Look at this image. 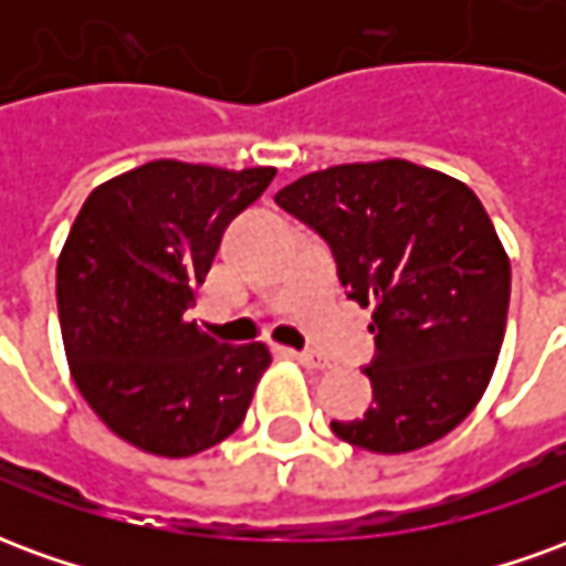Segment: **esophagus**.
<instances>
[{
  "label": "esophagus",
  "instance_id": "1",
  "mask_svg": "<svg viewBox=\"0 0 566 566\" xmlns=\"http://www.w3.org/2000/svg\"><path fill=\"white\" fill-rule=\"evenodd\" d=\"M287 357H294L296 364H303V367H312V369H327L331 364L324 360V357L312 355V352H296V348H287Z\"/></svg>",
  "mask_w": 566,
  "mask_h": 566
}]
</instances>
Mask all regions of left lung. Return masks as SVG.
<instances>
[{"label": "left lung", "instance_id": "left-lung-1", "mask_svg": "<svg viewBox=\"0 0 566 566\" xmlns=\"http://www.w3.org/2000/svg\"><path fill=\"white\" fill-rule=\"evenodd\" d=\"M275 202L331 245L348 300L373 306V406L331 421L357 449L403 454L461 424L497 364L510 258L470 187L409 160L345 163Z\"/></svg>", "mask_w": 566, "mask_h": 566}]
</instances>
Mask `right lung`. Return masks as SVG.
<instances>
[{
  "label": "right lung",
  "instance_id": "1",
  "mask_svg": "<svg viewBox=\"0 0 566 566\" xmlns=\"http://www.w3.org/2000/svg\"><path fill=\"white\" fill-rule=\"evenodd\" d=\"M275 178L154 160L93 190L56 260V308L81 397L117 437L190 458L242 424L270 348L199 331L197 303L223 230Z\"/></svg>",
  "mask_w": 566,
  "mask_h": 566
}]
</instances>
